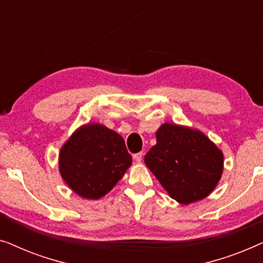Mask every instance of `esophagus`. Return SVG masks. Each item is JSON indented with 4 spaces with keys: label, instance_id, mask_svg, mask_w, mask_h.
<instances>
[{
    "label": "esophagus",
    "instance_id": "esophagus-1",
    "mask_svg": "<svg viewBox=\"0 0 263 263\" xmlns=\"http://www.w3.org/2000/svg\"><path fill=\"white\" fill-rule=\"evenodd\" d=\"M142 157H143L142 153H136L133 156V158H134V160L136 161V163H140V161L142 160Z\"/></svg>",
    "mask_w": 263,
    "mask_h": 263
}]
</instances>
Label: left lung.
<instances>
[{
    "label": "left lung",
    "instance_id": "8db88e82",
    "mask_svg": "<svg viewBox=\"0 0 263 263\" xmlns=\"http://www.w3.org/2000/svg\"><path fill=\"white\" fill-rule=\"evenodd\" d=\"M156 138L145 164L170 197L188 204L210 195L224 170L221 149L199 129L168 122L160 125Z\"/></svg>",
    "mask_w": 263,
    "mask_h": 263
}]
</instances>
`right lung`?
I'll return each instance as SVG.
<instances>
[{
    "mask_svg": "<svg viewBox=\"0 0 263 263\" xmlns=\"http://www.w3.org/2000/svg\"><path fill=\"white\" fill-rule=\"evenodd\" d=\"M132 163L123 138L97 122L79 127L59 154L61 177L77 195L87 200L105 196Z\"/></svg>",
    "mask_w": 263,
    "mask_h": 263,
    "instance_id": "right-lung-1",
    "label": "right lung"
}]
</instances>
